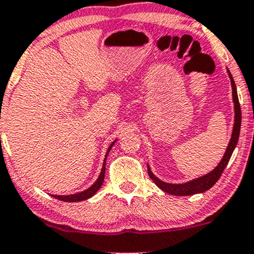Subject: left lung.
<instances>
[{"mask_svg":"<svg viewBox=\"0 0 254 254\" xmlns=\"http://www.w3.org/2000/svg\"><path fill=\"white\" fill-rule=\"evenodd\" d=\"M229 72V71H228ZM229 77L231 79V86H233V100H234V107H235V123H234V129L233 133H231V138L229 144H228L227 150L224 153V157L221 160V163L218 164L216 169L212 170L210 174L205 175V176L196 178V180L190 181V182L183 183V185H171V183H165L163 181L158 180L154 175L150 171L148 166V175L152 178L153 182L157 185L161 190H164L165 193L171 194V195H178V196H186V195H193L197 193H204V191L208 190V189L212 187L217 181L219 180V177L222 176L223 171H224L225 166L229 163V159L233 154L234 149H235L236 144H238L239 135H240V127H241V108H240V102L238 99V93H236V86L235 82H234L233 77H231L229 72Z\"/></svg>","mask_w":254,"mask_h":254,"instance_id":"8db88e82","label":"left lung"}]
</instances>
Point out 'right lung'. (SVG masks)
<instances>
[{"mask_svg": "<svg viewBox=\"0 0 254 254\" xmlns=\"http://www.w3.org/2000/svg\"><path fill=\"white\" fill-rule=\"evenodd\" d=\"M114 143V142H113ZM113 143L111 144L110 148L107 150V154H106V158H107L108 155V152H110L111 148H112ZM106 158H105V161H104V166H102V170H101V174H100L99 178H97V181L95 183H94L93 186L90 187L89 189H86V190L82 191V193H77V194H72V195H53V196L55 197V199L58 200H61V201H66V202H76V201H83V200H86L89 199V197L93 196L94 194L96 193L97 190L100 189V187L102 186V183H104V178H105V171H106Z\"/></svg>", "mask_w": 254, "mask_h": 254, "instance_id": "add662e5", "label": "right lung"}]
</instances>
